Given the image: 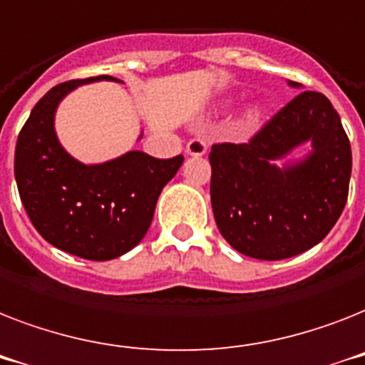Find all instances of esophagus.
<instances>
[{"label": "esophagus", "mask_w": 365, "mask_h": 365, "mask_svg": "<svg viewBox=\"0 0 365 365\" xmlns=\"http://www.w3.org/2000/svg\"><path fill=\"white\" fill-rule=\"evenodd\" d=\"M186 153L190 154V156H203L207 153V143L203 139H200V137L190 139L188 145H186Z\"/></svg>", "instance_id": "obj_1"}]
</instances>
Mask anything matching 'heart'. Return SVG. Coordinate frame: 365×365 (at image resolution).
Listing matches in <instances>:
<instances>
[{
  "instance_id": "obj_1",
  "label": "heart",
  "mask_w": 365,
  "mask_h": 365,
  "mask_svg": "<svg viewBox=\"0 0 365 365\" xmlns=\"http://www.w3.org/2000/svg\"><path fill=\"white\" fill-rule=\"evenodd\" d=\"M262 118V109L260 107H250L247 110V115H245V120L249 122V124H258Z\"/></svg>"
}]
</instances>
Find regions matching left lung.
Returning <instances> with one entry per match:
<instances>
[{"label": "left lung", "instance_id": "8db88e82", "mask_svg": "<svg viewBox=\"0 0 365 365\" xmlns=\"http://www.w3.org/2000/svg\"><path fill=\"white\" fill-rule=\"evenodd\" d=\"M307 140L314 150L302 163L274 165ZM209 162L218 230L250 258L302 255L330 233L345 209L351 143L337 110L320 92L296 96L247 143L212 145Z\"/></svg>", "mask_w": 365, "mask_h": 365}]
</instances>
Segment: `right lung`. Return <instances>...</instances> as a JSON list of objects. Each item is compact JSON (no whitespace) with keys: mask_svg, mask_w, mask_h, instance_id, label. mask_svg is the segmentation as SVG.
I'll list each match as a JSON object with an SVG mask.
<instances>
[{"mask_svg":"<svg viewBox=\"0 0 365 365\" xmlns=\"http://www.w3.org/2000/svg\"><path fill=\"white\" fill-rule=\"evenodd\" d=\"M109 75L77 78L46 92L20 130L14 179L35 230L56 249L103 262L132 250L153 222L160 192L182 156L158 160L132 150L105 164L84 165L69 156L54 132L58 103L71 90Z\"/></svg>","mask_w":365,"mask_h":365,"instance_id":"1","label":"right lung"}]
</instances>
